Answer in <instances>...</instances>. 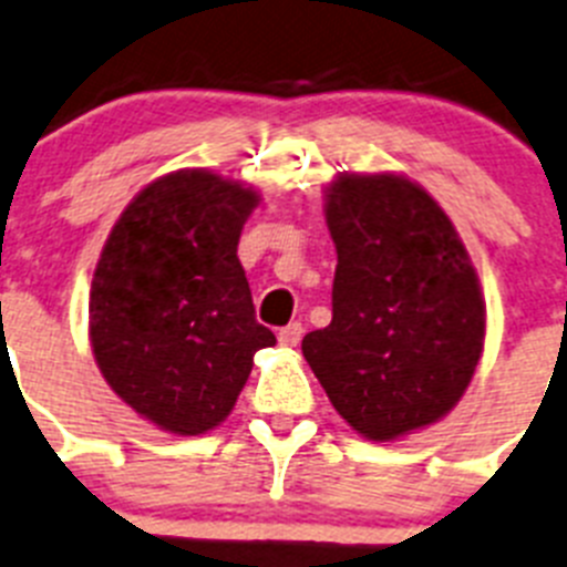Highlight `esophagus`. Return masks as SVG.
<instances>
[{
  "label": "esophagus",
  "instance_id": "esophagus-1",
  "mask_svg": "<svg viewBox=\"0 0 567 567\" xmlns=\"http://www.w3.org/2000/svg\"><path fill=\"white\" fill-rule=\"evenodd\" d=\"M302 331H306V328H302V322H291V326H285V328H279V342H282V346H288V349H293V346H299V340H302Z\"/></svg>",
  "mask_w": 567,
  "mask_h": 567
}]
</instances>
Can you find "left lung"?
Returning <instances> with one entry per match:
<instances>
[{"label": "left lung", "instance_id": "8db88e82", "mask_svg": "<svg viewBox=\"0 0 567 567\" xmlns=\"http://www.w3.org/2000/svg\"><path fill=\"white\" fill-rule=\"evenodd\" d=\"M331 322L302 340L328 401L369 441L423 430L461 401L484 349V297L467 247L421 184L337 175Z\"/></svg>", "mask_w": 567, "mask_h": 567}]
</instances>
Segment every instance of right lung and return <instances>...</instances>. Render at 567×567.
Wrapping results in <instances>:
<instances>
[{"label": "right lung", "instance_id": "add662e5", "mask_svg": "<svg viewBox=\"0 0 567 567\" xmlns=\"http://www.w3.org/2000/svg\"><path fill=\"white\" fill-rule=\"evenodd\" d=\"M259 193L210 169L146 184L97 259L89 337L100 374L137 415L202 435L230 415L254 354L274 346L256 322L236 247Z\"/></svg>", "mask_w": 567, "mask_h": 567}]
</instances>
